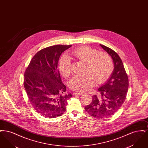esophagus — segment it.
I'll list each match as a JSON object with an SVG mask.
<instances>
[{
    "mask_svg": "<svg viewBox=\"0 0 148 148\" xmlns=\"http://www.w3.org/2000/svg\"><path fill=\"white\" fill-rule=\"evenodd\" d=\"M83 93L82 92H74L73 93V95H82Z\"/></svg>",
    "mask_w": 148,
    "mask_h": 148,
    "instance_id": "1",
    "label": "esophagus"
}]
</instances>
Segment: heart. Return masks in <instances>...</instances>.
<instances>
[{
	"label": "heart",
	"mask_w": 148,
	"mask_h": 148,
	"mask_svg": "<svg viewBox=\"0 0 148 148\" xmlns=\"http://www.w3.org/2000/svg\"><path fill=\"white\" fill-rule=\"evenodd\" d=\"M71 54L77 59L85 63L84 72L82 75H75L69 82L70 88L80 92L89 90L95 83H101L110 77L113 70L112 60L105 52H98L89 47H82L73 50ZM59 67L64 77L71 73V62L67 55L61 57Z\"/></svg>",
	"instance_id": "obj_1"
}]
</instances>
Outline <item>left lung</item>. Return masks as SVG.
I'll use <instances>...</instances> for the list:
<instances>
[{
  "label": "left lung",
  "mask_w": 148,
  "mask_h": 148,
  "mask_svg": "<svg viewBox=\"0 0 148 148\" xmlns=\"http://www.w3.org/2000/svg\"><path fill=\"white\" fill-rule=\"evenodd\" d=\"M112 57L114 70L110 78L98 89L100 95L92 96V103L85 106V110L96 119H106L114 115L123 106L129 87V80L123 63L113 50L100 44Z\"/></svg>",
  "instance_id": "1"
}]
</instances>
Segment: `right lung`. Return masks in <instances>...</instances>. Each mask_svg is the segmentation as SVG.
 I'll use <instances>...</instances> for the list:
<instances>
[{"instance_id": "add662e5", "label": "right lung", "mask_w": 148, "mask_h": 148, "mask_svg": "<svg viewBox=\"0 0 148 148\" xmlns=\"http://www.w3.org/2000/svg\"><path fill=\"white\" fill-rule=\"evenodd\" d=\"M71 45H58L39 51L33 57L24 77V86L32 106L48 118L62 115L72 97L62 83L58 68L62 53Z\"/></svg>"}]
</instances>
